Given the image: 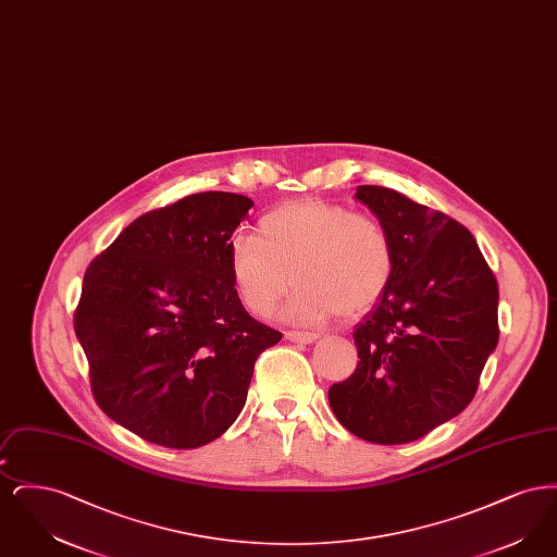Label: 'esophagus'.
<instances>
[{
	"mask_svg": "<svg viewBox=\"0 0 557 557\" xmlns=\"http://www.w3.org/2000/svg\"><path fill=\"white\" fill-rule=\"evenodd\" d=\"M284 336H286V341L300 343V345H311V343L318 341V334H313V332H298V330H288Z\"/></svg>",
	"mask_w": 557,
	"mask_h": 557,
	"instance_id": "1",
	"label": "esophagus"
}]
</instances>
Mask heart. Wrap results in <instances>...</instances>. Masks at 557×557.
Wrapping results in <instances>:
<instances>
[{"label": "heart", "instance_id": "heart-1", "mask_svg": "<svg viewBox=\"0 0 557 557\" xmlns=\"http://www.w3.org/2000/svg\"><path fill=\"white\" fill-rule=\"evenodd\" d=\"M230 273L255 318H269L294 286L286 318L321 323L357 318L382 298L395 273V242L380 216L305 198L267 212L257 236L234 239Z\"/></svg>", "mask_w": 557, "mask_h": 557}]
</instances>
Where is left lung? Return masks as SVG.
<instances>
[{
    "label": "left lung",
    "instance_id": "8db88e82",
    "mask_svg": "<svg viewBox=\"0 0 557 557\" xmlns=\"http://www.w3.org/2000/svg\"><path fill=\"white\" fill-rule=\"evenodd\" d=\"M388 227L395 273L355 330L357 370L332 384L334 416L375 445H405L461 413L499 341L495 273L449 214L391 187L355 194Z\"/></svg>",
    "mask_w": 557,
    "mask_h": 557
}]
</instances>
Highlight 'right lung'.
<instances>
[{
    "label": "right lung",
    "mask_w": 557,
    "mask_h": 557,
    "mask_svg": "<svg viewBox=\"0 0 557 557\" xmlns=\"http://www.w3.org/2000/svg\"><path fill=\"white\" fill-rule=\"evenodd\" d=\"M255 202L200 191L146 212L85 271L75 334L98 407L169 449L219 438L246 403L255 361L282 332L250 318L230 248Z\"/></svg>",
    "instance_id": "obj_1"
}]
</instances>
